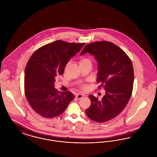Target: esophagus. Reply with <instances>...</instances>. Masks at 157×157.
<instances>
[{"label": "esophagus", "mask_w": 157, "mask_h": 157, "mask_svg": "<svg viewBox=\"0 0 157 157\" xmlns=\"http://www.w3.org/2000/svg\"><path fill=\"white\" fill-rule=\"evenodd\" d=\"M84 97V95H82V94H77L76 95V97L78 99H81L82 98Z\"/></svg>", "instance_id": "esophagus-1"}]
</instances>
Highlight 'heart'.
<instances>
[{
  "label": "heart",
  "mask_w": 157,
  "mask_h": 157,
  "mask_svg": "<svg viewBox=\"0 0 157 157\" xmlns=\"http://www.w3.org/2000/svg\"><path fill=\"white\" fill-rule=\"evenodd\" d=\"M90 62V60L88 58H83L82 59L80 60L79 63H82V62ZM86 88V86L85 85H83L82 86V90H85Z\"/></svg>",
  "instance_id": "obj_1"
}]
</instances>
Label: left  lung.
I'll return each instance as SVG.
<instances>
[{"mask_svg": "<svg viewBox=\"0 0 157 157\" xmlns=\"http://www.w3.org/2000/svg\"><path fill=\"white\" fill-rule=\"evenodd\" d=\"M87 52L97 60V82L100 83L99 90L104 88L105 95L101 100L89 95L91 104L85 112L90 120L105 122L118 116L131 97L134 79L133 65L126 53L108 41L85 45L81 55Z\"/></svg>", "mask_w": 157, "mask_h": 157, "instance_id": "left-lung-1", "label": "left lung"}]
</instances>
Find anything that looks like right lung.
Wrapping results in <instances>:
<instances>
[{
	"label": "right lung",
	"mask_w": 157,
	"mask_h": 157,
	"mask_svg": "<svg viewBox=\"0 0 157 157\" xmlns=\"http://www.w3.org/2000/svg\"><path fill=\"white\" fill-rule=\"evenodd\" d=\"M84 45L58 40L42 46L30 56L25 71V93L31 108L42 117L59 116L75 98L70 91L55 89L54 82Z\"/></svg>",
	"instance_id": "right-lung-1"
}]
</instances>
